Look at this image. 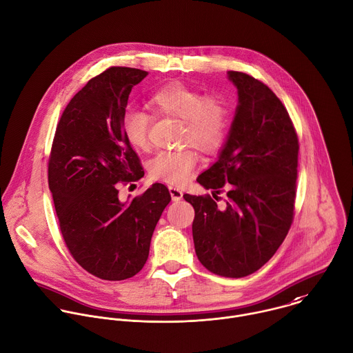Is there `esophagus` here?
<instances>
[{
    "label": "esophagus",
    "mask_w": 353,
    "mask_h": 353,
    "mask_svg": "<svg viewBox=\"0 0 353 353\" xmlns=\"http://www.w3.org/2000/svg\"><path fill=\"white\" fill-rule=\"evenodd\" d=\"M168 189H170V194H171V197H172L174 201H179V200L182 199L183 192H182L179 188H176V186H170Z\"/></svg>",
    "instance_id": "34e87169"
}]
</instances>
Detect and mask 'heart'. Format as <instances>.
Here are the masks:
<instances>
[{"mask_svg":"<svg viewBox=\"0 0 353 353\" xmlns=\"http://www.w3.org/2000/svg\"><path fill=\"white\" fill-rule=\"evenodd\" d=\"M149 106L156 114L182 120L179 143L189 145L203 153L216 150L226 134L229 112L218 97L201 94L181 83L168 84L149 98ZM153 117L137 109H127L121 116V131L125 141L139 150L149 146V131ZM197 157L190 149L159 152L150 161L153 178L179 185L188 181Z\"/></svg>","mask_w":353,"mask_h":353,"instance_id":"heart-1","label":"heart"}]
</instances>
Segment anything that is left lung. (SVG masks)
I'll return each instance as SVG.
<instances>
[{
  "instance_id": "8db88e82",
  "label": "left lung",
  "mask_w": 353,
  "mask_h": 353,
  "mask_svg": "<svg viewBox=\"0 0 353 353\" xmlns=\"http://www.w3.org/2000/svg\"><path fill=\"white\" fill-rule=\"evenodd\" d=\"M237 88L239 105L218 160L197 182L219 193L183 194L194 208L192 225L199 261L212 273L244 277L256 272L277 251L294 218L298 137L273 91L259 80L228 72Z\"/></svg>"
}]
</instances>
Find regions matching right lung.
Listing matches in <instances>:
<instances>
[{"mask_svg":"<svg viewBox=\"0 0 353 353\" xmlns=\"http://www.w3.org/2000/svg\"><path fill=\"white\" fill-rule=\"evenodd\" d=\"M146 76L110 68L91 79L66 106L51 149L48 185L63 240L76 262L103 280H125L143 268L171 201L167 186L153 183L123 203L116 185L145 174L120 123L132 87Z\"/></svg>","mask_w":353,"mask_h":353,"instance_id":"add662e5","label":"right lung"}]
</instances>
